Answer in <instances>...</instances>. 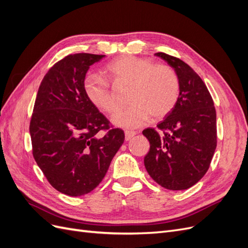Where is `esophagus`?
Listing matches in <instances>:
<instances>
[{
  "mask_svg": "<svg viewBox=\"0 0 248 248\" xmlns=\"http://www.w3.org/2000/svg\"><path fill=\"white\" fill-rule=\"evenodd\" d=\"M136 134H137V132L130 131V130H126V131H125V140H131L134 136H136Z\"/></svg>",
  "mask_w": 248,
  "mask_h": 248,
  "instance_id": "1",
  "label": "esophagus"
}]
</instances>
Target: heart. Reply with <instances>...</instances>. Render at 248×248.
I'll use <instances>...</instances> for the list:
<instances>
[{
    "mask_svg": "<svg viewBox=\"0 0 248 248\" xmlns=\"http://www.w3.org/2000/svg\"><path fill=\"white\" fill-rule=\"evenodd\" d=\"M104 73L115 85L129 84L126 109L117 114L112 122L126 129L145 125L151 116L162 119L175 108L180 94V80L174 68L167 64H153L151 60L126 55L112 60ZM84 90L96 108L115 114L120 103L110 84L104 78L93 74L84 81Z\"/></svg>",
    "mask_w": 248,
    "mask_h": 248,
    "instance_id": "1",
    "label": "heart"
}]
</instances>
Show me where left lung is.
Instances as JSON below:
<instances>
[{"label": "left lung", "instance_id": "1", "mask_svg": "<svg viewBox=\"0 0 248 248\" xmlns=\"http://www.w3.org/2000/svg\"><path fill=\"white\" fill-rule=\"evenodd\" d=\"M177 72L180 94L175 108L157 127L142 134L150 142L145 168L156 183L184 190L207 172L217 145L216 110L205 82L179 58L156 52Z\"/></svg>", "mask_w": 248, "mask_h": 248}]
</instances>
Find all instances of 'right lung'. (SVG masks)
Wrapping results in <instances>:
<instances>
[{
  "label": "right lung",
  "mask_w": 248,
  "mask_h": 248,
  "mask_svg": "<svg viewBox=\"0 0 248 248\" xmlns=\"http://www.w3.org/2000/svg\"><path fill=\"white\" fill-rule=\"evenodd\" d=\"M104 57L81 52L58 61L41 81L30 121L35 161L49 184L70 197L99 185L125 139L84 90L90 66Z\"/></svg>",
  "instance_id": "obj_1"
}]
</instances>
